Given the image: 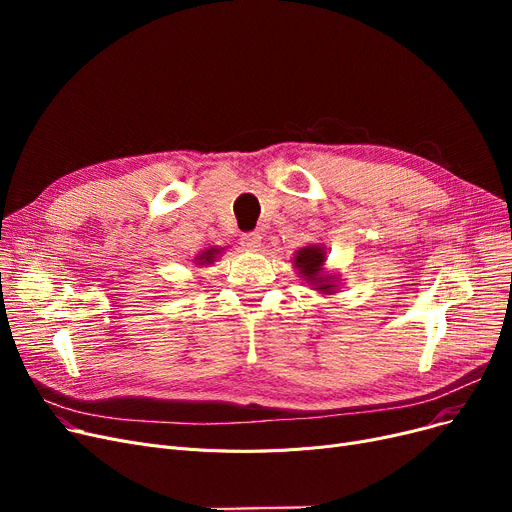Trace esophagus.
<instances>
[{
    "label": "esophagus",
    "mask_w": 512,
    "mask_h": 512,
    "mask_svg": "<svg viewBox=\"0 0 512 512\" xmlns=\"http://www.w3.org/2000/svg\"><path fill=\"white\" fill-rule=\"evenodd\" d=\"M240 245L247 251H257L261 247V234L259 232H245L240 238Z\"/></svg>",
    "instance_id": "34e87169"
}]
</instances>
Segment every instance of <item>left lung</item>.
I'll use <instances>...</instances> for the list:
<instances>
[{"label": "left lung", "instance_id": "8db88e82", "mask_svg": "<svg viewBox=\"0 0 512 512\" xmlns=\"http://www.w3.org/2000/svg\"><path fill=\"white\" fill-rule=\"evenodd\" d=\"M324 261H326V251L319 245L303 247L294 255V267H297L299 274L303 276L305 282L315 286L321 294H332L336 292L334 276L324 274Z\"/></svg>", "mask_w": 512, "mask_h": 512}]
</instances>
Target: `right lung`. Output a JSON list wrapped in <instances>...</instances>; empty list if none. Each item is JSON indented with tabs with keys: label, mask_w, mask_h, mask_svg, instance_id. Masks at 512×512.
Masks as SVG:
<instances>
[{
	"label": "right lung",
	"mask_w": 512,
	"mask_h": 512,
	"mask_svg": "<svg viewBox=\"0 0 512 512\" xmlns=\"http://www.w3.org/2000/svg\"><path fill=\"white\" fill-rule=\"evenodd\" d=\"M218 255H220V249H207L199 257H195V263L197 265H211Z\"/></svg>",
	"instance_id": "add662e5"
}]
</instances>
